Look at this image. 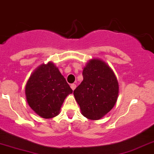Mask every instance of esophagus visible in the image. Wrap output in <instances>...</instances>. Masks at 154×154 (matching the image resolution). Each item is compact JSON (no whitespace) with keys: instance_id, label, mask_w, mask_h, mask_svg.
Wrapping results in <instances>:
<instances>
[{"instance_id":"esophagus-1","label":"esophagus","mask_w":154,"mask_h":154,"mask_svg":"<svg viewBox=\"0 0 154 154\" xmlns=\"http://www.w3.org/2000/svg\"><path fill=\"white\" fill-rule=\"evenodd\" d=\"M71 88H72V90H74L75 89V88H76V85H75V84H74V83L71 84Z\"/></svg>"}]
</instances>
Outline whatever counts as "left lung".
<instances>
[{"instance_id": "8db88e82", "label": "left lung", "mask_w": 154, "mask_h": 154, "mask_svg": "<svg viewBox=\"0 0 154 154\" xmlns=\"http://www.w3.org/2000/svg\"><path fill=\"white\" fill-rule=\"evenodd\" d=\"M83 80L74 90V96L83 116L98 120L114 107L119 86L110 67L100 59H92L82 72Z\"/></svg>"}]
</instances>
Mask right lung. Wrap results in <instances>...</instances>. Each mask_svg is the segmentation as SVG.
Wrapping results in <instances>:
<instances>
[{"mask_svg": "<svg viewBox=\"0 0 154 154\" xmlns=\"http://www.w3.org/2000/svg\"><path fill=\"white\" fill-rule=\"evenodd\" d=\"M25 92L29 107L42 118H51L58 115L72 90L54 64L48 62L30 75Z\"/></svg>", "mask_w": 154, "mask_h": 154, "instance_id": "obj_1", "label": "right lung"}]
</instances>
